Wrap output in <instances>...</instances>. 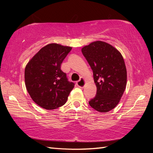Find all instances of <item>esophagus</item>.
I'll return each instance as SVG.
<instances>
[{
    "label": "esophagus",
    "instance_id": "34e87169",
    "mask_svg": "<svg viewBox=\"0 0 153 153\" xmlns=\"http://www.w3.org/2000/svg\"><path fill=\"white\" fill-rule=\"evenodd\" d=\"M77 86H79L80 88H83L85 86V80L83 78H81L77 82Z\"/></svg>",
    "mask_w": 153,
    "mask_h": 153
}]
</instances>
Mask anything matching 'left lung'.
Listing matches in <instances>:
<instances>
[{
  "label": "left lung",
  "instance_id": "obj_1",
  "mask_svg": "<svg viewBox=\"0 0 153 153\" xmlns=\"http://www.w3.org/2000/svg\"><path fill=\"white\" fill-rule=\"evenodd\" d=\"M93 71L97 94L88 102L98 112L113 109L125 91L127 71L123 58L108 43L96 41L82 49Z\"/></svg>",
  "mask_w": 153,
  "mask_h": 153
}]
</instances>
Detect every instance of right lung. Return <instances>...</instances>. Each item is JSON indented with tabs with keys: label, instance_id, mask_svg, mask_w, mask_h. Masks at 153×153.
I'll return each mask as SVG.
<instances>
[{
	"label": "right lung",
	"instance_id": "right-lung-1",
	"mask_svg": "<svg viewBox=\"0 0 153 153\" xmlns=\"http://www.w3.org/2000/svg\"><path fill=\"white\" fill-rule=\"evenodd\" d=\"M71 47L50 44L38 52L25 69V86L36 104L45 109H55L66 102L75 84L61 69Z\"/></svg>",
	"mask_w": 153,
	"mask_h": 153
}]
</instances>
